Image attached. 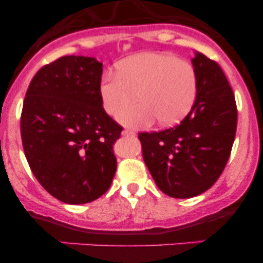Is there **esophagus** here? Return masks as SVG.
<instances>
[{"label":"esophagus","mask_w":263,"mask_h":263,"mask_svg":"<svg viewBox=\"0 0 263 263\" xmlns=\"http://www.w3.org/2000/svg\"><path fill=\"white\" fill-rule=\"evenodd\" d=\"M122 136H126V137H136V133L134 132H132V130H124L122 132Z\"/></svg>","instance_id":"1"}]
</instances>
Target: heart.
Instances as JSON below:
<instances>
[{
  "label": "heart",
  "mask_w": 263,
  "mask_h": 263,
  "mask_svg": "<svg viewBox=\"0 0 263 263\" xmlns=\"http://www.w3.org/2000/svg\"><path fill=\"white\" fill-rule=\"evenodd\" d=\"M197 78L191 63L173 53L142 52L117 64V75H105L100 84L103 106L117 115L140 96L143 103L121 112L118 120L133 127L163 126L183 120L196 99Z\"/></svg>",
  "instance_id": "obj_1"
}]
</instances>
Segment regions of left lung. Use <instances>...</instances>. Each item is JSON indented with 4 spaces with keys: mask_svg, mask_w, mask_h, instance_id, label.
I'll return each mask as SVG.
<instances>
[{
    "mask_svg": "<svg viewBox=\"0 0 263 263\" xmlns=\"http://www.w3.org/2000/svg\"><path fill=\"white\" fill-rule=\"evenodd\" d=\"M197 92L191 110L179 125L139 133L142 155L158 188L176 199L203 194L228 163L237 129L233 90L221 67L195 52Z\"/></svg>",
    "mask_w": 263,
    "mask_h": 263,
    "instance_id": "8db88e82",
    "label": "left lung"
}]
</instances>
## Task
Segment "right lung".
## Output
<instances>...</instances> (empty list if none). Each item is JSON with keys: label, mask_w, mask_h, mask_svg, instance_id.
Wrapping results in <instances>:
<instances>
[{"label": "right lung", "mask_w": 263, "mask_h": 263, "mask_svg": "<svg viewBox=\"0 0 263 263\" xmlns=\"http://www.w3.org/2000/svg\"><path fill=\"white\" fill-rule=\"evenodd\" d=\"M101 75L95 58H59L36 72L23 101V152L42 187L63 203L99 199L117 170L113 145L122 126L104 110Z\"/></svg>", "instance_id": "obj_1"}]
</instances>
